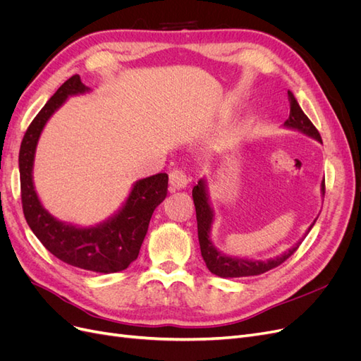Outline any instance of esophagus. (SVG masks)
I'll return each mask as SVG.
<instances>
[{
    "mask_svg": "<svg viewBox=\"0 0 361 361\" xmlns=\"http://www.w3.org/2000/svg\"><path fill=\"white\" fill-rule=\"evenodd\" d=\"M188 176L182 170L176 169L170 173V187L174 190H183L188 185Z\"/></svg>",
    "mask_w": 361,
    "mask_h": 361,
    "instance_id": "obj_1",
    "label": "esophagus"
}]
</instances>
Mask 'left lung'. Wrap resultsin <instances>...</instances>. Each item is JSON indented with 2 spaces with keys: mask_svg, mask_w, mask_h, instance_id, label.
<instances>
[{
  "mask_svg": "<svg viewBox=\"0 0 361 361\" xmlns=\"http://www.w3.org/2000/svg\"><path fill=\"white\" fill-rule=\"evenodd\" d=\"M288 99H289L290 111H289V117L286 118V122L283 123V128L298 130V133L322 143V138L318 133V129L313 126L309 117L302 113L297 97L293 96V93L290 90H288ZM324 192H325V180L322 179V182H321L322 197H324ZM192 200H194V206H195V216H197V231H199V243H200L202 257L206 262L207 269H209L212 274H215L218 277H223V279L259 276V274H264V272H267L272 268L279 267L288 257H290L295 251H297V248L302 243V239L307 236V233L314 226L316 220H318V216H316L314 221L310 224L307 231H305L304 236L300 238V241L295 245H292L290 248H288L286 251H283L280 256L269 257L267 260L238 257V256H231V255L223 253V251H220V248H216V245L212 241L211 231H212V224L215 221V212H214V207L211 204L209 190H207V182L204 178H202L197 182V185L192 188Z\"/></svg>",
  "mask_w": 361,
  "mask_h": 361,
  "instance_id": "left-lung-1",
  "label": "left lung"
}]
</instances>
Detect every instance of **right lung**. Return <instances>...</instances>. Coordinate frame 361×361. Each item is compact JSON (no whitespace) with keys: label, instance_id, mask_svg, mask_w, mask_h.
<instances>
[{"label":"right lung","instance_id":"right-lung-1","mask_svg":"<svg viewBox=\"0 0 361 361\" xmlns=\"http://www.w3.org/2000/svg\"><path fill=\"white\" fill-rule=\"evenodd\" d=\"M89 92L90 87L82 84L80 75H73L51 96L28 126L19 150L20 197L30 228L49 253L72 267L111 274L126 269L138 257L152 214L167 197L169 176L158 173L138 179L122 206L105 221L94 226L80 227L60 221L45 209L32 180L42 130L68 97Z\"/></svg>","mask_w":361,"mask_h":361}]
</instances>
